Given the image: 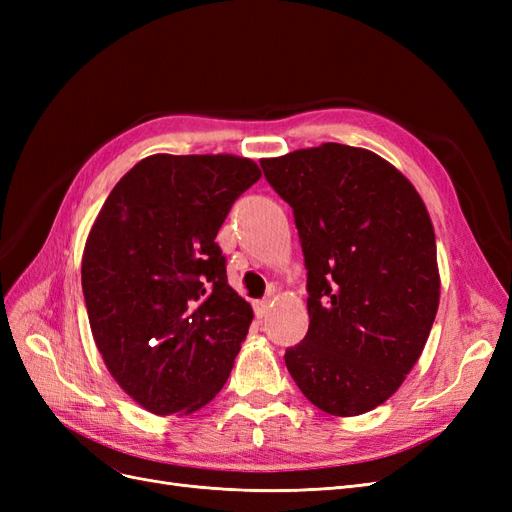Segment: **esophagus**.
<instances>
[{"instance_id":"esophagus-1","label":"esophagus","mask_w":512,"mask_h":512,"mask_svg":"<svg viewBox=\"0 0 512 512\" xmlns=\"http://www.w3.org/2000/svg\"><path fill=\"white\" fill-rule=\"evenodd\" d=\"M269 307H271V301L269 299H260V301H254V314L258 318L267 316L269 314Z\"/></svg>"}]
</instances>
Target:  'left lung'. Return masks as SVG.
I'll use <instances>...</instances> for the list:
<instances>
[{
	"label": "left lung",
	"mask_w": 512,
	"mask_h": 512,
	"mask_svg": "<svg viewBox=\"0 0 512 512\" xmlns=\"http://www.w3.org/2000/svg\"><path fill=\"white\" fill-rule=\"evenodd\" d=\"M292 207L309 329L284 361L322 412L389 399L421 356L440 301L436 235L414 185L376 153L339 143L260 160Z\"/></svg>",
	"instance_id": "left-lung-1"
}]
</instances>
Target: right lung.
Wrapping results in <instances>:
<instances>
[{
  "instance_id": "1",
  "label": "right lung",
  "mask_w": 512,
  "mask_h": 512,
  "mask_svg": "<svg viewBox=\"0 0 512 512\" xmlns=\"http://www.w3.org/2000/svg\"><path fill=\"white\" fill-rule=\"evenodd\" d=\"M260 179L235 156L138 162L108 194L81 280L102 359L153 414H190L222 391L254 318L228 286L215 243L230 207Z\"/></svg>"
}]
</instances>
